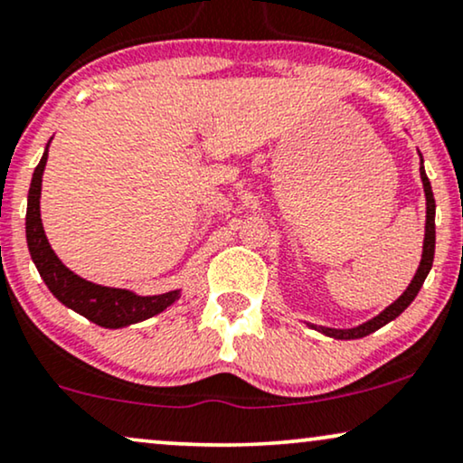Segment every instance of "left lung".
Returning <instances> with one entry per match:
<instances>
[{"instance_id": "obj_1", "label": "left lung", "mask_w": 463, "mask_h": 463, "mask_svg": "<svg viewBox=\"0 0 463 463\" xmlns=\"http://www.w3.org/2000/svg\"><path fill=\"white\" fill-rule=\"evenodd\" d=\"M420 156V154H419ZM420 181H423V192H425V239H423V254H420V262L417 273H414L412 282L408 284V288L402 292V297L397 301L391 303L389 307H384L378 316H373L372 320L363 323L359 326H353V329H331V326H318V325H309L312 329L325 333L333 339H359L370 335V333L378 331L380 326H384L391 320H395L403 309H406L411 303L414 301V297L419 295L420 286H423L427 273H430L431 265H434V251H436V201H434V192H431V184L427 179L425 168H423V156H420Z\"/></svg>"}]
</instances>
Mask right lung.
Wrapping results in <instances>:
<instances>
[{
    "mask_svg": "<svg viewBox=\"0 0 463 463\" xmlns=\"http://www.w3.org/2000/svg\"><path fill=\"white\" fill-rule=\"evenodd\" d=\"M52 140V138H51ZM46 143L44 154L33 171L32 185L27 194V215H25V237L27 248L32 254L40 278L49 286L57 301L74 309L76 314L85 316L87 320L96 323L104 329H121L130 326L151 316L171 307L181 297V290L164 292V295H137L128 288H110V286L93 284L90 279L80 278L63 265L60 256L51 248L49 239L44 235L43 218H40V194H43V175L49 157V145Z\"/></svg>",
    "mask_w": 463,
    "mask_h": 463,
    "instance_id": "1",
    "label": "right lung"
}]
</instances>
